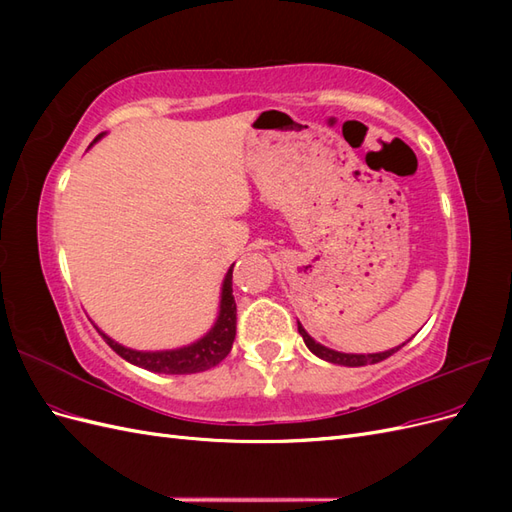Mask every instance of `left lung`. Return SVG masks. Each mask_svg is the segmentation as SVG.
Listing matches in <instances>:
<instances>
[{
  "mask_svg": "<svg viewBox=\"0 0 512 512\" xmlns=\"http://www.w3.org/2000/svg\"><path fill=\"white\" fill-rule=\"evenodd\" d=\"M299 333H301V337H303V342H305V346L312 350L316 356H320V359H324V361H329V363H335V365H344V367H363V365H371V363H380V361H384V359H389V356L393 354V352H397L399 348H404L406 344H401V346H397V348H393V350H386V352H376V354H344V352H335V350H331V348H324L322 344H318V342H314L312 337L307 335V331L301 327V322H299Z\"/></svg>",
  "mask_w": 512,
  "mask_h": 512,
  "instance_id": "obj_1",
  "label": "left lung"
}]
</instances>
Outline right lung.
Returning <instances> with one entry per match:
<instances>
[{"label": "right lung", "instance_id": "1", "mask_svg": "<svg viewBox=\"0 0 512 512\" xmlns=\"http://www.w3.org/2000/svg\"><path fill=\"white\" fill-rule=\"evenodd\" d=\"M100 136L102 134H98V138ZM98 333L104 337V342L121 356V359H126L128 363L149 371H158V374H198V371L211 369L226 359L237 335V303H235V294H232V267L228 269L224 286H222L218 320H215L213 329L192 346H185L179 350H162V352H138V350L123 348L121 344L113 342L111 337H106L102 331Z\"/></svg>", "mask_w": 512, "mask_h": 512}]
</instances>
